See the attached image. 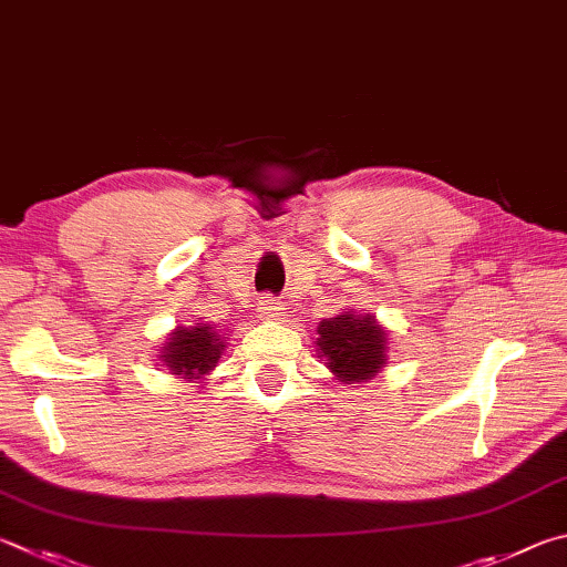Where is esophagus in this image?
Here are the masks:
<instances>
[{
  "instance_id": "obj_1",
  "label": "esophagus",
  "mask_w": 567,
  "mask_h": 567,
  "mask_svg": "<svg viewBox=\"0 0 567 567\" xmlns=\"http://www.w3.org/2000/svg\"><path fill=\"white\" fill-rule=\"evenodd\" d=\"M284 316V306L278 303L274 296H264L261 301H258V319L261 321H281Z\"/></svg>"
}]
</instances>
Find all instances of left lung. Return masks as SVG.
<instances>
[{
	"instance_id": "1",
	"label": "left lung",
	"mask_w": 567,
	"mask_h": 567,
	"mask_svg": "<svg viewBox=\"0 0 567 567\" xmlns=\"http://www.w3.org/2000/svg\"><path fill=\"white\" fill-rule=\"evenodd\" d=\"M316 351L326 359V369L346 385L369 383L389 363V331L373 313L346 309L319 323Z\"/></svg>"
}]
</instances>
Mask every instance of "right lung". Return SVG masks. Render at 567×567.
<instances>
[{
	"label": "right lung",
	"mask_w": 567,
	"mask_h": 567,
	"mask_svg": "<svg viewBox=\"0 0 567 567\" xmlns=\"http://www.w3.org/2000/svg\"><path fill=\"white\" fill-rule=\"evenodd\" d=\"M226 339L228 333L218 331L214 323L176 326L162 343L158 361L176 379L202 383L212 375L216 363L221 361L226 351Z\"/></svg>",
	"instance_id": "obj_1"
}]
</instances>
